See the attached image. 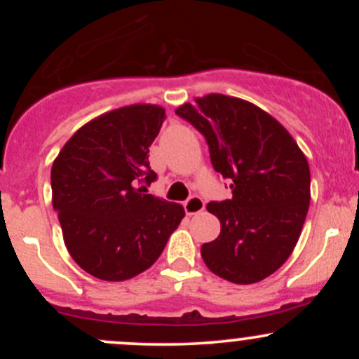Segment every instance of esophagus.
<instances>
[{
    "instance_id": "esophagus-1",
    "label": "esophagus",
    "mask_w": 359,
    "mask_h": 359,
    "mask_svg": "<svg viewBox=\"0 0 359 359\" xmlns=\"http://www.w3.org/2000/svg\"><path fill=\"white\" fill-rule=\"evenodd\" d=\"M184 209L185 212H187V216H194V214H199L204 211L205 203L199 196H192L191 199H187L184 203Z\"/></svg>"
}]
</instances>
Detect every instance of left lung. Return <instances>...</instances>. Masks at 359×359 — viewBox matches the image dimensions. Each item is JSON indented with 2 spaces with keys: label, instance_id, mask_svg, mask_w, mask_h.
<instances>
[{
  "label": "left lung",
  "instance_id": "left-lung-1",
  "mask_svg": "<svg viewBox=\"0 0 359 359\" xmlns=\"http://www.w3.org/2000/svg\"><path fill=\"white\" fill-rule=\"evenodd\" d=\"M175 113L204 135L214 170L233 189L231 199L208 204L221 233L201 246L204 263L240 285L270 277L292 255L306 221V155L271 114L240 97L208 94Z\"/></svg>",
  "mask_w": 359,
  "mask_h": 359
}]
</instances>
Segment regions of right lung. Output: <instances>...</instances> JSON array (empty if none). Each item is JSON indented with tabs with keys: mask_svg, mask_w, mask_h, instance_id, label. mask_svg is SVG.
Listing matches in <instances>:
<instances>
[{
	"mask_svg": "<svg viewBox=\"0 0 359 359\" xmlns=\"http://www.w3.org/2000/svg\"><path fill=\"white\" fill-rule=\"evenodd\" d=\"M165 109L130 104L90 119L53 160L52 204L74 262L93 277L123 282L150 269L185 216L147 194L156 179L148 148Z\"/></svg>",
	"mask_w": 359,
	"mask_h": 359,
	"instance_id": "add662e5",
	"label": "right lung"
}]
</instances>
